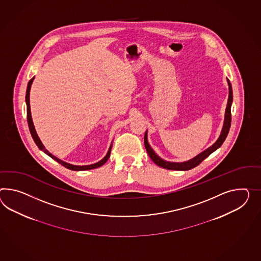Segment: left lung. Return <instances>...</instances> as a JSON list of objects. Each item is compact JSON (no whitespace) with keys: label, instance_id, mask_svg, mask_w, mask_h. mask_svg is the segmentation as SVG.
Here are the masks:
<instances>
[{"label":"left lung","instance_id":"8db88e82","mask_svg":"<svg viewBox=\"0 0 261 261\" xmlns=\"http://www.w3.org/2000/svg\"><path fill=\"white\" fill-rule=\"evenodd\" d=\"M227 82L228 86H229V96H228L227 106H226L225 116H224V123H223V127L221 129V135H220L219 139L216 141L211 147H208L207 149H205L204 151H202L199 155H197L196 157H194L193 159L187 161V162H182V163H173V162H167V161L163 160L161 157H159L157 154L154 152L153 149L149 146V144L147 142V130L146 132L145 137H144L145 147L147 149L148 156L151 158V160L153 161L157 166L163 167V168H166V169H170V170H189L191 168L197 167L198 165H200L201 162L204 160L205 158H207L210 154L214 152L215 150H217L219 147H221L222 143L227 137L230 126H231V105H232V101H233V92H232V85H231V83H230L228 79Z\"/></svg>","mask_w":261,"mask_h":261}]
</instances>
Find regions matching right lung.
I'll return each mask as SVG.
<instances>
[{
  "label": "right lung",
  "mask_w": 261,
  "mask_h": 261,
  "mask_svg": "<svg viewBox=\"0 0 261 261\" xmlns=\"http://www.w3.org/2000/svg\"><path fill=\"white\" fill-rule=\"evenodd\" d=\"M35 77V76H34ZM34 77H32L30 81L28 82V85H27V95H25V102H27V122H28V127H29V130H30V134L33 137V140L35 141L36 145L38 146V147L40 148V150H42L44 153L47 154L48 156H50L52 159L55 161H57L58 163H60V165H62L63 167H66L68 169H71V170H74V171H81V170H88V169H93V168H97V167L103 166L106 162H107L109 157H110V154H111V150H112V147L113 145L110 146V148L108 150L106 156L102 159V160L93 164V165H88V166H74V165H71V164H68L64 161L60 160L59 158H57L56 156H54L53 154L50 153L48 150H47L45 147L42 145L41 141H40L38 134L36 133V129L34 127L33 121H32V117H31V111H30V100H29V95H30V89H31V85H32V82L34 81Z\"/></svg>",
  "instance_id": "right-lung-1"
}]
</instances>
